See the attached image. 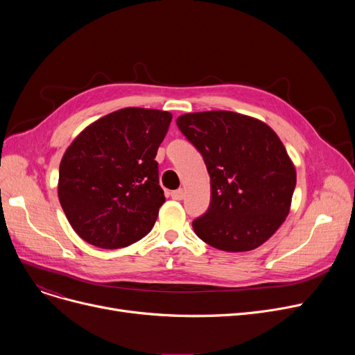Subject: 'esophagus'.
Wrapping results in <instances>:
<instances>
[{"label": "esophagus", "mask_w": 355, "mask_h": 355, "mask_svg": "<svg viewBox=\"0 0 355 355\" xmlns=\"http://www.w3.org/2000/svg\"><path fill=\"white\" fill-rule=\"evenodd\" d=\"M171 197H173L174 200H182V198L185 197V191H184L182 189L175 190V191H173V193H171Z\"/></svg>", "instance_id": "34e87169"}]
</instances>
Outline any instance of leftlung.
Here are the masks:
<instances>
[{"label":"left lung","mask_w":355,"mask_h":355,"mask_svg":"<svg viewBox=\"0 0 355 355\" xmlns=\"http://www.w3.org/2000/svg\"><path fill=\"white\" fill-rule=\"evenodd\" d=\"M177 125L210 175V207L193 221L196 234L225 252L263 245L286 220L296 185L282 141L265 122L230 110L185 114Z\"/></svg>","instance_id":"left-lung-1"}]
</instances>
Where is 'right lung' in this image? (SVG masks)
I'll return each instance as SVG.
<instances>
[{
  "label": "right lung",
  "mask_w": 355,
  "mask_h": 355,
  "mask_svg": "<svg viewBox=\"0 0 355 355\" xmlns=\"http://www.w3.org/2000/svg\"><path fill=\"white\" fill-rule=\"evenodd\" d=\"M171 119L166 110L123 107L69 145L58 194L70 226L87 243L119 249L151 232L165 201L155 157Z\"/></svg>",
  "instance_id": "right-lung-1"
}]
</instances>
